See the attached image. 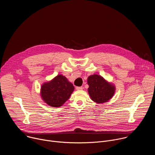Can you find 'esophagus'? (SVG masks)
I'll return each instance as SVG.
<instances>
[{"instance_id": "obj_1", "label": "esophagus", "mask_w": 155, "mask_h": 155, "mask_svg": "<svg viewBox=\"0 0 155 155\" xmlns=\"http://www.w3.org/2000/svg\"><path fill=\"white\" fill-rule=\"evenodd\" d=\"M82 89H83V87H81V86H77L76 87L77 90H81Z\"/></svg>"}]
</instances>
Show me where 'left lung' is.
I'll list each match as a JSON object with an SVG mask.
<instances>
[{
	"mask_svg": "<svg viewBox=\"0 0 155 155\" xmlns=\"http://www.w3.org/2000/svg\"><path fill=\"white\" fill-rule=\"evenodd\" d=\"M88 93L93 101L103 103L112 98L115 93V87L107 82L101 76L93 75L87 78Z\"/></svg>",
	"mask_w": 155,
	"mask_h": 155,
	"instance_id": "left-lung-1",
	"label": "left lung"
}]
</instances>
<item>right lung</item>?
<instances>
[{"mask_svg": "<svg viewBox=\"0 0 155 155\" xmlns=\"http://www.w3.org/2000/svg\"><path fill=\"white\" fill-rule=\"evenodd\" d=\"M74 90V85L65 77L59 75L41 86V96L48 105L58 107L69 99Z\"/></svg>", "mask_w": 155, "mask_h": 155, "instance_id": "right-lung-1", "label": "right lung"}]
</instances>
